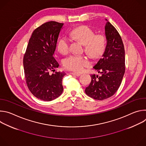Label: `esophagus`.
Wrapping results in <instances>:
<instances>
[{
	"mask_svg": "<svg viewBox=\"0 0 146 146\" xmlns=\"http://www.w3.org/2000/svg\"><path fill=\"white\" fill-rule=\"evenodd\" d=\"M71 74L73 76H80L81 75L80 73H74V72H72L71 73Z\"/></svg>",
	"mask_w": 146,
	"mask_h": 146,
	"instance_id": "obj_1",
	"label": "esophagus"
}]
</instances>
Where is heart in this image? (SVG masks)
Wrapping results in <instances>:
<instances>
[{"instance_id":"heart-1","label":"heart","mask_w":146,"mask_h":146,"mask_svg":"<svg viewBox=\"0 0 146 146\" xmlns=\"http://www.w3.org/2000/svg\"><path fill=\"white\" fill-rule=\"evenodd\" d=\"M70 36L84 45L85 52L94 58L100 56L106 47V38L102 35H95L88 27L82 25L73 29ZM58 51L63 55L70 52V40L66 36L62 37L57 44ZM64 67L69 70L79 73L84 70L90 64L87 57L84 55H72L64 60Z\"/></svg>"}]
</instances>
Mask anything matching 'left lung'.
<instances>
[{
	"instance_id": "1",
	"label": "left lung",
	"mask_w": 146,
	"mask_h": 146,
	"mask_svg": "<svg viewBox=\"0 0 146 146\" xmlns=\"http://www.w3.org/2000/svg\"><path fill=\"white\" fill-rule=\"evenodd\" d=\"M107 21L105 27L107 44L102 58L93 68L101 74L91 75V81L86 87L87 95L96 100L112 96L119 88L125 73V50L122 38L116 29Z\"/></svg>"
}]
</instances>
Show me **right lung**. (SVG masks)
Segmentation results:
<instances>
[{"instance_id": "add662e5", "label": "right lung", "mask_w": 146, "mask_h": 146, "mask_svg": "<svg viewBox=\"0 0 146 146\" xmlns=\"http://www.w3.org/2000/svg\"><path fill=\"white\" fill-rule=\"evenodd\" d=\"M64 24L46 23L36 28L29 40L23 64L27 86L37 98L51 101L63 92L64 72H55L59 65L53 55Z\"/></svg>"}]
</instances>
